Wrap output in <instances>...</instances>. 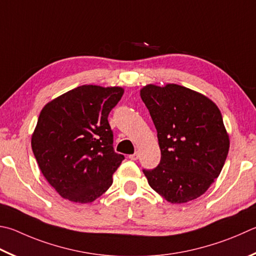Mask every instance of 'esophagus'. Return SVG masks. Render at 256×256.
I'll list each match as a JSON object with an SVG mask.
<instances>
[{
    "label": "esophagus",
    "instance_id": "34e87169",
    "mask_svg": "<svg viewBox=\"0 0 256 256\" xmlns=\"http://www.w3.org/2000/svg\"><path fill=\"white\" fill-rule=\"evenodd\" d=\"M128 158L131 160H133V161H136V160H138V152H136V153H133V154H131V156H128Z\"/></svg>",
    "mask_w": 256,
    "mask_h": 256
}]
</instances>
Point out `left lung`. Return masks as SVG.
I'll use <instances>...</instances> for the list:
<instances>
[{
    "label": "left lung",
    "mask_w": 256,
    "mask_h": 256,
    "mask_svg": "<svg viewBox=\"0 0 256 256\" xmlns=\"http://www.w3.org/2000/svg\"><path fill=\"white\" fill-rule=\"evenodd\" d=\"M141 98L158 132L161 160L143 169L148 184L171 204L200 197L224 166L230 138L215 103L189 88L148 85Z\"/></svg>",
    "instance_id": "obj_1"
}]
</instances>
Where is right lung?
<instances>
[{"label":"right lung","mask_w":256,"mask_h":256,"mask_svg":"<svg viewBox=\"0 0 256 256\" xmlns=\"http://www.w3.org/2000/svg\"><path fill=\"white\" fill-rule=\"evenodd\" d=\"M123 92L120 87L84 85L41 110L32 151L44 178L62 197L92 202L112 184L124 156L114 151L108 118Z\"/></svg>","instance_id":"right-lung-1"}]
</instances>
